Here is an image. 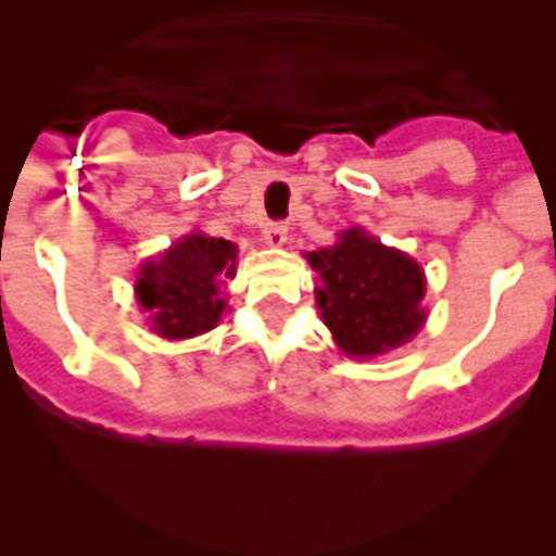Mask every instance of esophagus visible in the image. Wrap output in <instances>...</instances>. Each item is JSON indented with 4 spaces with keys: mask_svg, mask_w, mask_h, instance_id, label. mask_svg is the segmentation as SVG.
I'll use <instances>...</instances> for the list:
<instances>
[{
    "mask_svg": "<svg viewBox=\"0 0 556 556\" xmlns=\"http://www.w3.org/2000/svg\"><path fill=\"white\" fill-rule=\"evenodd\" d=\"M262 239L270 244V248H282L288 242V225L286 222H265L262 225Z\"/></svg>",
    "mask_w": 556,
    "mask_h": 556,
    "instance_id": "esophagus-1",
    "label": "esophagus"
}]
</instances>
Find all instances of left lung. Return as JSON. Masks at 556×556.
Here are the masks:
<instances>
[{
  "label": "left lung",
  "mask_w": 556,
  "mask_h": 556,
  "mask_svg": "<svg viewBox=\"0 0 556 556\" xmlns=\"http://www.w3.org/2000/svg\"><path fill=\"white\" fill-rule=\"evenodd\" d=\"M308 262L323 279V323L346 355H380L421 329L424 270L406 253L352 227L338 244L308 253Z\"/></svg>",
  "instance_id": "8db88e82"
}]
</instances>
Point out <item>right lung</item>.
Returning <instances> with one entry per match:
<instances>
[{
  "label": "right lung",
  "mask_w": 556,
  "mask_h": 556,
  "mask_svg": "<svg viewBox=\"0 0 556 556\" xmlns=\"http://www.w3.org/2000/svg\"><path fill=\"white\" fill-rule=\"evenodd\" d=\"M233 268V242L204 233L185 236L161 260L143 265L135 282L138 303L152 312L161 338H192L213 329L225 312L218 282L230 277Z\"/></svg>",
  "instance_id": "1"
}]
</instances>
